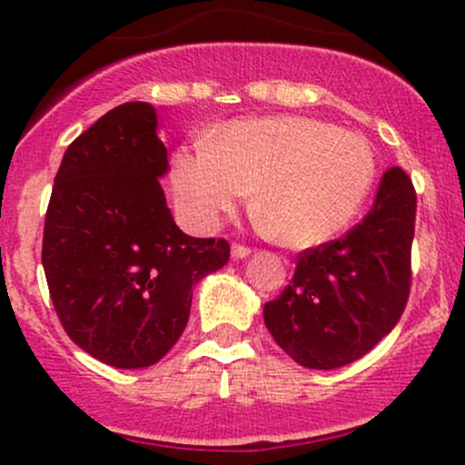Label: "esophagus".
Returning a JSON list of instances; mask_svg holds the SVG:
<instances>
[{"mask_svg": "<svg viewBox=\"0 0 465 465\" xmlns=\"http://www.w3.org/2000/svg\"><path fill=\"white\" fill-rule=\"evenodd\" d=\"M251 255V249L244 247V244H233L232 247V258L233 260H244Z\"/></svg>", "mask_w": 465, "mask_h": 465, "instance_id": "1", "label": "esophagus"}]
</instances>
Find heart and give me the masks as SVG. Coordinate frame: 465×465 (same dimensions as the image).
<instances>
[{"mask_svg":"<svg viewBox=\"0 0 465 465\" xmlns=\"http://www.w3.org/2000/svg\"><path fill=\"white\" fill-rule=\"evenodd\" d=\"M373 179L365 137L297 115L232 122L173 159L174 192L192 225H218L258 188L266 232L288 247H314L343 232Z\"/></svg>","mask_w":465,"mask_h":465,"instance_id":"obj_1","label":"heart"}]
</instances>
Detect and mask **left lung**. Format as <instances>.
<instances>
[{
	"instance_id": "obj_1",
	"label": "left lung",
	"mask_w": 465,
	"mask_h": 465,
	"mask_svg": "<svg viewBox=\"0 0 465 465\" xmlns=\"http://www.w3.org/2000/svg\"><path fill=\"white\" fill-rule=\"evenodd\" d=\"M415 203L409 174L389 168L359 225L297 255L291 284L264 303L266 328L292 361L336 370L391 332L411 291Z\"/></svg>"
}]
</instances>
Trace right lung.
<instances>
[{
	"label": "right lung",
	"instance_id": "1",
	"mask_svg": "<svg viewBox=\"0 0 465 465\" xmlns=\"http://www.w3.org/2000/svg\"><path fill=\"white\" fill-rule=\"evenodd\" d=\"M165 173L157 111L124 103L69 143L47 205L41 262L54 311L80 350L120 370L168 354L192 288L229 260L227 240L174 225Z\"/></svg>",
	"mask_w": 465,
	"mask_h": 465
}]
</instances>
